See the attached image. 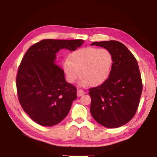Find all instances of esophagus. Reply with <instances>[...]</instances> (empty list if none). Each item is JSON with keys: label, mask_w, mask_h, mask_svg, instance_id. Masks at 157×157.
Instances as JSON below:
<instances>
[{"label": "esophagus", "mask_w": 157, "mask_h": 157, "mask_svg": "<svg viewBox=\"0 0 157 157\" xmlns=\"http://www.w3.org/2000/svg\"><path fill=\"white\" fill-rule=\"evenodd\" d=\"M85 93H86V92H85L84 90H82L81 89L78 90H77V96L78 97H80L81 96H82V95L85 94Z\"/></svg>", "instance_id": "1"}]
</instances>
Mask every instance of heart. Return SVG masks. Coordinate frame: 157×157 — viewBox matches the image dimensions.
Returning a JSON list of instances; mask_svg holds the SVG:
<instances>
[{"instance_id":"1","label":"heart","mask_w":157,"mask_h":157,"mask_svg":"<svg viewBox=\"0 0 157 157\" xmlns=\"http://www.w3.org/2000/svg\"><path fill=\"white\" fill-rule=\"evenodd\" d=\"M113 62V56L107 49L86 47L71 54L63 68L69 82H76L80 72L84 85L98 86L109 77Z\"/></svg>"}]
</instances>
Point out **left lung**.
Wrapping results in <instances>:
<instances>
[{"mask_svg": "<svg viewBox=\"0 0 157 157\" xmlns=\"http://www.w3.org/2000/svg\"><path fill=\"white\" fill-rule=\"evenodd\" d=\"M91 45L110 51L113 62L105 81L89 89L90 113L103 126L120 127L132 120L139 106L143 84L138 63L127 47L118 41L95 42Z\"/></svg>", "mask_w": 157, "mask_h": 157, "instance_id": "obj_1", "label": "left lung"}]
</instances>
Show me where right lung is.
<instances>
[{"label": "right lung", "instance_id": "1", "mask_svg": "<svg viewBox=\"0 0 157 157\" xmlns=\"http://www.w3.org/2000/svg\"><path fill=\"white\" fill-rule=\"evenodd\" d=\"M83 40H42L26 52L19 66L16 88L19 101L37 124L52 126L69 113L77 99V88L66 82L64 71L56 63V53L75 51Z\"/></svg>", "mask_w": 157, "mask_h": 157}]
</instances>
